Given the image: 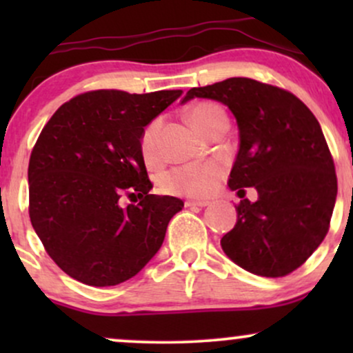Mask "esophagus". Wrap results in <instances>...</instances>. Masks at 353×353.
I'll use <instances>...</instances> for the list:
<instances>
[{"label": "esophagus", "mask_w": 353, "mask_h": 353, "mask_svg": "<svg viewBox=\"0 0 353 353\" xmlns=\"http://www.w3.org/2000/svg\"><path fill=\"white\" fill-rule=\"evenodd\" d=\"M209 205L208 201H185V208H205Z\"/></svg>", "instance_id": "obj_1"}]
</instances>
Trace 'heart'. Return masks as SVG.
I'll list each match as a JSON object with an SVG mask.
<instances>
[{
  "instance_id": "obj_1",
  "label": "heart",
  "mask_w": 353,
  "mask_h": 353,
  "mask_svg": "<svg viewBox=\"0 0 353 353\" xmlns=\"http://www.w3.org/2000/svg\"><path fill=\"white\" fill-rule=\"evenodd\" d=\"M222 112L224 111L217 104L201 103L190 109L188 116L194 128L204 132L210 121ZM157 131H159V123L154 121L141 136V152L145 163H154L157 159ZM222 172H224V164L221 161H201V163L176 165L161 177V188L165 192L179 194V196L204 197L212 192Z\"/></svg>"
}]
</instances>
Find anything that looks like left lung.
<instances>
[{"instance_id": "8db88e82", "label": "left lung", "mask_w": 353, "mask_h": 353, "mask_svg": "<svg viewBox=\"0 0 353 353\" xmlns=\"http://www.w3.org/2000/svg\"><path fill=\"white\" fill-rule=\"evenodd\" d=\"M212 99L229 108L239 129V151L229 189L257 190L242 199L237 222L221 239L242 269L283 277L301 267L329 230L337 176L322 128L292 92L249 78L192 88L181 101Z\"/></svg>"}]
</instances>
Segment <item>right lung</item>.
Here are the masks:
<instances>
[{
  "instance_id": "obj_1",
  "label": "right lung",
  "mask_w": 353,
  "mask_h": 353,
  "mask_svg": "<svg viewBox=\"0 0 353 353\" xmlns=\"http://www.w3.org/2000/svg\"><path fill=\"white\" fill-rule=\"evenodd\" d=\"M181 94L99 89L64 103L43 128L28 168L30 217L46 252L70 277L117 285L161 249L184 202L151 194L141 136ZM124 193L140 202L123 208Z\"/></svg>"
}]
</instances>
